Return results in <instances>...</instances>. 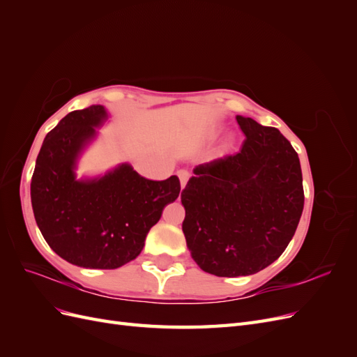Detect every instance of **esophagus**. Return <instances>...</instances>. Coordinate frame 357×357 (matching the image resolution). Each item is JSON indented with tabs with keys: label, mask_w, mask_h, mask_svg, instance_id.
Returning <instances> with one entry per match:
<instances>
[{
	"label": "esophagus",
	"mask_w": 357,
	"mask_h": 357,
	"mask_svg": "<svg viewBox=\"0 0 357 357\" xmlns=\"http://www.w3.org/2000/svg\"><path fill=\"white\" fill-rule=\"evenodd\" d=\"M177 176H178V178H180V186H181V189L186 186V183H188V180H189V172L186 171V169H180V171H177Z\"/></svg>",
	"instance_id": "1"
}]
</instances>
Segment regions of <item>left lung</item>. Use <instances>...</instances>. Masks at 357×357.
Segmentation results:
<instances>
[{"label":"left lung","instance_id":"8db88e82","mask_svg":"<svg viewBox=\"0 0 357 357\" xmlns=\"http://www.w3.org/2000/svg\"><path fill=\"white\" fill-rule=\"evenodd\" d=\"M245 135L238 153L193 169L181 204L183 234L202 271L259 273L282 256L304 210L298 153L273 126L236 116Z\"/></svg>","mask_w":357,"mask_h":357}]
</instances>
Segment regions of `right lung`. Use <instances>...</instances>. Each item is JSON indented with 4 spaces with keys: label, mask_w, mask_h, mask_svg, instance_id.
<instances>
[{
    "label": "right lung",
    "mask_w": 357,
    "mask_h": 357,
    "mask_svg": "<svg viewBox=\"0 0 357 357\" xmlns=\"http://www.w3.org/2000/svg\"><path fill=\"white\" fill-rule=\"evenodd\" d=\"M107 119L102 105L68 113L46 135L31 180V202L46 243L67 262L116 269L142 253L146 235L180 180L155 181L122 164L98 178H75V164Z\"/></svg>",
    "instance_id": "add662e5"
}]
</instances>
